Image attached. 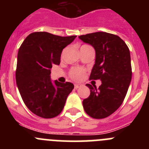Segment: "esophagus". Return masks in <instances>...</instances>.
I'll return each instance as SVG.
<instances>
[{"label":"esophagus","mask_w":149,"mask_h":149,"mask_svg":"<svg viewBox=\"0 0 149 149\" xmlns=\"http://www.w3.org/2000/svg\"><path fill=\"white\" fill-rule=\"evenodd\" d=\"M79 87H81V84H74V88L75 89H78Z\"/></svg>","instance_id":"obj_1"}]
</instances>
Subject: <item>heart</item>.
Segmentation results:
<instances>
[{"instance_id":"heart-1","label":"heart","mask_w":149,"mask_h":149,"mask_svg":"<svg viewBox=\"0 0 149 149\" xmlns=\"http://www.w3.org/2000/svg\"><path fill=\"white\" fill-rule=\"evenodd\" d=\"M84 72L82 68H73L71 72V76L72 78L75 81H81V79L84 77Z\"/></svg>"}]
</instances>
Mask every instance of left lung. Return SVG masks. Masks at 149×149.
I'll return each instance as SVG.
<instances>
[{"label": "left lung", "mask_w": 149, "mask_h": 149, "mask_svg": "<svg viewBox=\"0 0 149 149\" xmlns=\"http://www.w3.org/2000/svg\"><path fill=\"white\" fill-rule=\"evenodd\" d=\"M79 39L95 51L89 78L101 81L98 89L86 85L90 95L83 101L84 109L94 119H104L113 113L125 98L132 76L130 51L119 36L106 32L82 35Z\"/></svg>", "instance_id": "obj_1"}]
</instances>
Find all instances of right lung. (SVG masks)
I'll return each instance as SVG.
<instances>
[{
  "label": "right lung",
  "instance_id": "right-lung-1",
  "mask_svg": "<svg viewBox=\"0 0 149 149\" xmlns=\"http://www.w3.org/2000/svg\"><path fill=\"white\" fill-rule=\"evenodd\" d=\"M77 36H59L47 32L30 33L18 50L15 79L22 100L36 116L51 119L65 106L73 84L51 79L52 65H59L63 49Z\"/></svg>",
  "mask_w": 149,
  "mask_h": 149
}]
</instances>
